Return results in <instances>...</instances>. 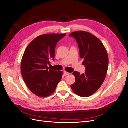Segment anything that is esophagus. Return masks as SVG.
I'll list each match as a JSON object with an SVG mask.
<instances>
[{
	"instance_id": "obj_1",
	"label": "esophagus",
	"mask_w": 128,
	"mask_h": 128,
	"mask_svg": "<svg viewBox=\"0 0 128 128\" xmlns=\"http://www.w3.org/2000/svg\"><path fill=\"white\" fill-rule=\"evenodd\" d=\"M64 76H67V75H70V73H69V72H64Z\"/></svg>"
}]
</instances>
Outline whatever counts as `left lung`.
Here are the masks:
<instances>
[{"mask_svg":"<svg viewBox=\"0 0 128 128\" xmlns=\"http://www.w3.org/2000/svg\"><path fill=\"white\" fill-rule=\"evenodd\" d=\"M69 36L75 38L80 57L84 59L83 64L86 68L82 75L77 72L72 73L76 80L71 88L78 96L88 97L97 91L105 79L108 67V54L102 42L90 33L78 31Z\"/></svg>","mask_w":128,"mask_h":128,"instance_id":"1","label":"left lung"}]
</instances>
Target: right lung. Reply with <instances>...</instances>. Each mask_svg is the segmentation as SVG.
I'll return each instance as SVG.
<instances>
[{"mask_svg": "<svg viewBox=\"0 0 128 128\" xmlns=\"http://www.w3.org/2000/svg\"><path fill=\"white\" fill-rule=\"evenodd\" d=\"M66 34H44L36 37L27 46L23 56L21 70L29 90L40 97H47L55 91L63 72L50 68L55 56L56 45Z\"/></svg>", "mask_w": 128, "mask_h": 128, "instance_id": "obj_1", "label": "right lung"}]
</instances>
